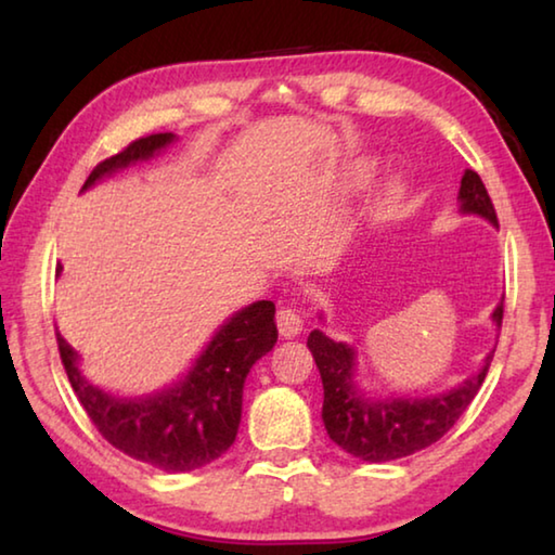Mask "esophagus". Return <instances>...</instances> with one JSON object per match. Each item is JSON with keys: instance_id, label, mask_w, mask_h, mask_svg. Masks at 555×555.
<instances>
[{"instance_id": "1", "label": "esophagus", "mask_w": 555, "mask_h": 555, "mask_svg": "<svg viewBox=\"0 0 555 555\" xmlns=\"http://www.w3.org/2000/svg\"><path fill=\"white\" fill-rule=\"evenodd\" d=\"M276 327L281 337H296L300 331H304V321L296 311V306H281L276 311Z\"/></svg>"}]
</instances>
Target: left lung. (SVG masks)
<instances>
[{
  "mask_svg": "<svg viewBox=\"0 0 555 555\" xmlns=\"http://www.w3.org/2000/svg\"><path fill=\"white\" fill-rule=\"evenodd\" d=\"M457 198L463 212L480 215L492 224H500L490 193L475 171H465ZM502 318L504 298L494 308L492 321L502 325ZM308 350L313 352L323 379V424L327 436L345 453L367 460V463L406 457L443 438L477 397L494 357L492 350L485 357L480 372L465 379L457 389L438 393L434 399H370L352 382V347L313 331L308 335Z\"/></svg>",
  "mask_w": 555,
  "mask_h": 555,
  "instance_id": "left-lung-1",
  "label": "left lung"
}]
</instances>
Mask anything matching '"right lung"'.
<instances>
[{
	"label": "right lung",
	"instance_id": "obj_1",
	"mask_svg": "<svg viewBox=\"0 0 555 555\" xmlns=\"http://www.w3.org/2000/svg\"><path fill=\"white\" fill-rule=\"evenodd\" d=\"M171 142V131L137 139L92 168L82 191L119 168L152 158ZM274 313L271 300L242 308L215 333L183 382L142 399H119L92 387L78 370V352L61 333H55V343L75 397L109 446L168 473H188L212 463L234 443L244 379L276 343Z\"/></svg>",
	"mask_w": 555,
	"mask_h": 555
}]
</instances>
